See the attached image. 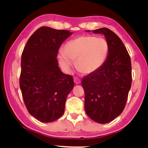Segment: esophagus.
Masks as SVG:
<instances>
[{
  "mask_svg": "<svg viewBox=\"0 0 148 148\" xmlns=\"http://www.w3.org/2000/svg\"><path fill=\"white\" fill-rule=\"evenodd\" d=\"M74 83L76 84H80V83L81 82H80V80L79 78H74Z\"/></svg>",
  "mask_w": 148,
  "mask_h": 148,
  "instance_id": "1",
  "label": "esophagus"
}]
</instances>
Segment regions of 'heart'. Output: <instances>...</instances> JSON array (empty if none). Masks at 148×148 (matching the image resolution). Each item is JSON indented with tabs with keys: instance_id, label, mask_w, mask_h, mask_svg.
I'll use <instances>...</instances> for the list:
<instances>
[{
	"instance_id": "obj_1",
	"label": "heart",
	"mask_w": 148,
	"mask_h": 148,
	"mask_svg": "<svg viewBox=\"0 0 148 148\" xmlns=\"http://www.w3.org/2000/svg\"><path fill=\"white\" fill-rule=\"evenodd\" d=\"M109 47L107 40L91 35L80 36L66 43L58 55L60 66L66 72L72 71L75 65L84 74L99 70L107 59Z\"/></svg>"
}]
</instances>
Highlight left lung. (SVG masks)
<instances>
[{"label":"left lung","mask_w":148,"mask_h":148,"mask_svg":"<svg viewBox=\"0 0 148 148\" xmlns=\"http://www.w3.org/2000/svg\"><path fill=\"white\" fill-rule=\"evenodd\" d=\"M92 32L105 36L109 50L103 65L82 80L84 109L91 119L104 124L123 111L132 86V64L126 47L115 33L108 28Z\"/></svg>","instance_id":"8db88e82"}]
</instances>
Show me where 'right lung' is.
Returning <instances> with one entry per match:
<instances>
[{
  "instance_id": "right-lung-1",
  "label": "right lung",
  "mask_w": 148,
  "mask_h": 148,
  "mask_svg": "<svg viewBox=\"0 0 148 148\" xmlns=\"http://www.w3.org/2000/svg\"><path fill=\"white\" fill-rule=\"evenodd\" d=\"M72 34L41 27L29 37L22 53L20 88L29 113L41 122H53L63 115L74 88L73 78L60 70L57 60L60 47Z\"/></svg>"
}]
</instances>
